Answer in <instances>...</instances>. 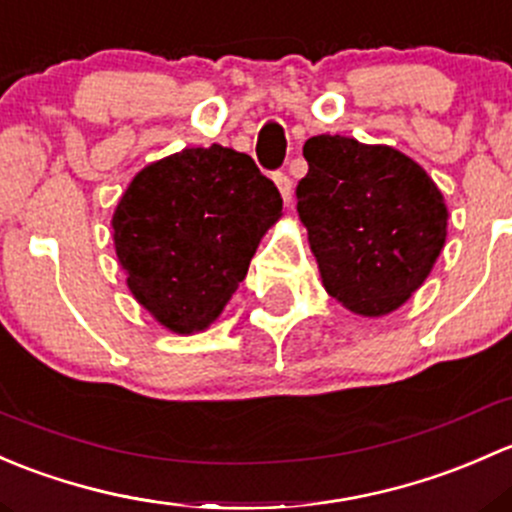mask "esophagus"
I'll return each instance as SVG.
<instances>
[{
    "mask_svg": "<svg viewBox=\"0 0 512 512\" xmlns=\"http://www.w3.org/2000/svg\"><path fill=\"white\" fill-rule=\"evenodd\" d=\"M273 182H276V187L281 189V194H283V202H291L293 199V179L286 175V172H276V175H273Z\"/></svg>",
    "mask_w": 512,
    "mask_h": 512,
    "instance_id": "34e87169",
    "label": "esophagus"
}]
</instances>
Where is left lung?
<instances>
[{"instance_id":"8db88e82","label":"left lung","mask_w":512,"mask_h":512,"mask_svg":"<svg viewBox=\"0 0 512 512\" xmlns=\"http://www.w3.org/2000/svg\"><path fill=\"white\" fill-rule=\"evenodd\" d=\"M298 212L333 298L384 315L424 283L446 241V204L431 177L387 145L315 135Z\"/></svg>"}]
</instances>
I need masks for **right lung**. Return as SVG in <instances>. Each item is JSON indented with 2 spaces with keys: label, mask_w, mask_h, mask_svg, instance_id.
I'll return each instance as SVG.
<instances>
[{
  "label": "right lung",
  "mask_w": 512,
  "mask_h": 512,
  "mask_svg": "<svg viewBox=\"0 0 512 512\" xmlns=\"http://www.w3.org/2000/svg\"><path fill=\"white\" fill-rule=\"evenodd\" d=\"M281 209L276 184L229 147H189L145 167L113 217L130 291L165 328L204 330Z\"/></svg>",
  "instance_id": "obj_1"
}]
</instances>
